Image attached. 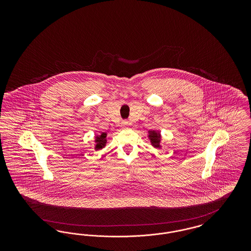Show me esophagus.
<instances>
[{"label":"esophagus","mask_w":251,"mask_h":251,"mask_svg":"<svg viewBox=\"0 0 251 251\" xmlns=\"http://www.w3.org/2000/svg\"><path fill=\"white\" fill-rule=\"evenodd\" d=\"M121 127H122L123 129H127V128L129 127V122H128V121H123V122L121 123Z\"/></svg>","instance_id":"obj_1"}]
</instances>
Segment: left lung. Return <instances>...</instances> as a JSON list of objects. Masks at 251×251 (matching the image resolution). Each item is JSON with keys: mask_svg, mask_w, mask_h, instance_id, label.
<instances>
[{"mask_svg": "<svg viewBox=\"0 0 251 251\" xmlns=\"http://www.w3.org/2000/svg\"><path fill=\"white\" fill-rule=\"evenodd\" d=\"M148 138L151 142V145L158 149V148H162V134L161 131H155V130H150L149 133H148Z\"/></svg>", "mask_w": 251, "mask_h": 251, "instance_id": "1", "label": "left lung"}]
</instances>
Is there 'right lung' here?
<instances>
[{
    "mask_svg": "<svg viewBox=\"0 0 251 251\" xmlns=\"http://www.w3.org/2000/svg\"><path fill=\"white\" fill-rule=\"evenodd\" d=\"M107 133L106 132H100V134H96L95 140H94V150L95 151H100L102 150L103 148H105L106 144H107V139H106Z\"/></svg>",
    "mask_w": 251,
    "mask_h": 251,
    "instance_id": "right-lung-1",
    "label": "right lung"
}]
</instances>
